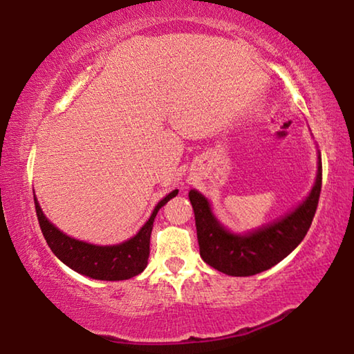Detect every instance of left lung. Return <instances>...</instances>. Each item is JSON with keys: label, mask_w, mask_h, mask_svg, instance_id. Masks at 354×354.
I'll list each match as a JSON object with an SVG mask.
<instances>
[{"label": "left lung", "mask_w": 354, "mask_h": 354, "mask_svg": "<svg viewBox=\"0 0 354 354\" xmlns=\"http://www.w3.org/2000/svg\"><path fill=\"white\" fill-rule=\"evenodd\" d=\"M322 190V158L319 173L306 201L274 223L247 236L226 231L212 215L211 206L200 192L190 190L189 198L195 212L196 237L203 261L231 277H251L268 270L295 250L304 236L319 206Z\"/></svg>", "instance_id": "8db88e82"}]
</instances>
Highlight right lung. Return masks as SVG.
<instances>
[{
	"mask_svg": "<svg viewBox=\"0 0 354 354\" xmlns=\"http://www.w3.org/2000/svg\"><path fill=\"white\" fill-rule=\"evenodd\" d=\"M176 195L178 190H173L162 201H159L151 217L133 239L120 245H112V247H97V245L65 236L55 225L48 221L35 196L34 203L41 234H44L48 247L65 266L93 279L123 281L137 277L147 267L149 256V237H151L156 214Z\"/></svg>",
	"mask_w": 354,
	"mask_h": 354,
	"instance_id": "add662e5",
	"label": "right lung"
}]
</instances>
